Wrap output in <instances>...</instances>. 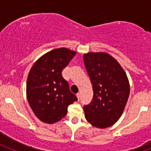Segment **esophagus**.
Segmentation results:
<instances>
[{
    "mask_svg": "<svg viewBox=\"0 0 151 151\" xmlns=\"http://www.w3.org/2000/svg\"><path fill=\"white\" fill-rule=\"evenodd\" d=\"M77 99H78V100L80 99V97H81V94H80V93H77Z\"/></svg>",
    "mask_w": 151,
    "mask_h": 151,
    "instance_id": "obj_1",
    "label": "esophagus"
}]
</instances>
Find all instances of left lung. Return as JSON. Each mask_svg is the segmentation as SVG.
Returning <instances> with one entry per match:
<instances>
[{
  "label": "left lung",
  "mask_w": 151,
  "mask_h": 151,
  "mask_svg": "<svg viewBox=\"0 0 151 151\" xmlns=\"http://www.w3.org/2000/svg\"><path fill=\"white\" fill-rule=\"evenodd\" d=\"M83 59L93 88L92 101L84 106L85 117L94 127H109L124 111L130 93L129 79L118 60L107 52L85 53Z\"/></svg>",
  "instance_id": "1"
}]
</instances>
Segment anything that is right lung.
<instances>
[{"label":"right lung","instance_id":"add662e5","mask_svg":"<svg viewBox=\"0 0 151 151\" xmlns=\"http://www.w3.org/2000/svg\"><path fill=\"white\" fill-rule=\"evenodd\" d=\"M75 55V51L65 47L54 49L41 56L29 71L27 99L42 122L52 124L60 121L67 114L68 106L77 101L61 74Z\"/></svg>","mask_w":151,"mask_h":151}]
</instances>
